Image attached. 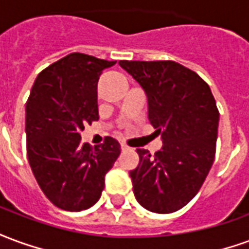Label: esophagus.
I'll return each mask as SVG.
<instances>
[{
	"mask_svg": "<svg viewBox=\"0 0 249 249\" xmlns=\"http://www.w3.org/2000/svg\"><path fill=\"white\" fill-rule=\"evenodd\" d=\"M129 149V146L124 144V142H121V151H128Z\"/></svg>",
	"mask_w": 249,
	"mask_h": 249,
	"instance_id": "obj_1",
	"label": "esophagus"
}]
</instances>
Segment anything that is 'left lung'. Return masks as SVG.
<instances>
[{
	"mask_svg": "<svg viewBox=\"0 0 249 249\" xmlns=\"http://www.w3.org/2000/svg\"><path fill=\"white\" fill-rule=\"evenodd\" d=\"M148 98V119L162 146L153 156L137 149L129 176L136 200L156 213H172L192 200L213 164L219 110L208 84L175 61H120Z\"/></svg>",
	"mask_w": 249,
	"mask_h": 249,
	"instance_id": "8db88e82",
	"label": "left lung"
}]
</instances>
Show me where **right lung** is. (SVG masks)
<instances>
[{"label": "right lung", "mask_w": 249, "mask_h": 249, "mask_svg": "<svg viewBox=\"0 0 249 249\" xmlns=\"http://www.w3.org/2000/svg\"><path fill=\"white\" fill-rule=\"evenodd\" d=\"M114 64L71 53L41 71L26 101L29 165L46 197L64 211L97 203L105 175L121 152L113 137L93 148L80 135L84 125L98 120V78Z\"/></svg>", "instance_id": "obj_1"}]
</instances>
